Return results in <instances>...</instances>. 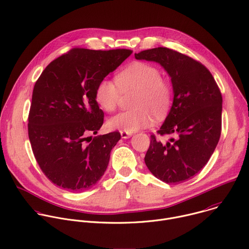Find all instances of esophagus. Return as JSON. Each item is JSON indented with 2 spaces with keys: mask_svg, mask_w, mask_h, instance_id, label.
Masks as SVG:
<instances>
[{
  "mask_svg": "<svg viewBox=\"0 0 249 249\" xmlns=\"http://www.w3.org/2000/svg\"><path fill=\"white\" fill-rule=\"evenodd\" d=\"M120 134H121V137L123 139H128L130 138L133 134L132 133H129V132H125V131H120Z\"/></svg>",
  "mask_w": 249,
  "mask_h": 249,
  "instance_id": "34e87169",
  "label": "esophagus"
}]
</instances>
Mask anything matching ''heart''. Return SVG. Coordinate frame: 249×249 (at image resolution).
I'll use <instances>...</instances> for the list:
<instances>
[{
	"instance_id": "heart-1",
	"label": "heart",
	"mask_w": 249,
	"mask_h": 249,
	"mask_svg": "<svg viewBox=\"0 0 249 249\" xmlns=\"http://www.w3.org/2000/svg\"><path fill=\"white\" fill-rule=\"evenodd\" d=\"M136 90L131 106L135 108L122 111L109 118L107 125L112 130L133 133L148 127L152 115L160 118L170 107L173 90L169 83L161 78V72L155 65L135 61L116 75V80L103 78L96 87L95 97L100 107L113 111L122 92Z\"/></svg>"
}]
</instances>
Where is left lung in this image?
Segmentation results:
<instances>
[{"mask_svg": "<svg viewBox=\"0 0 249 249\" xmlns=\"http://www.w3.org/2000/svg\"><path fill=\"white\" fill-rule=\"evenodd\" d=\"M137 59L158 62L171 77L174 99L157 131L171 136L161 142L151 135L144 156L148 170L167 184L192 179L208 162L221 136L222 95L210 71L199 61L168 48L135 53Z\"/></svg>", "mask_w": 249, "mask_h": 249, "instance_id": "8db88e82", "label": "left lung"}]
</instances>
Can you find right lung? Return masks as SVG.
Instances as JSON below:
<instances>
[{"label":"right lung","instance_id":"obj_1","mask_svg":"<svg viewBox=\"0 0 249 249\" xmlns=\"http://www.w3.org/2000/svg\"><path fill=\"white\" fill-rule=\"evenodd\" d=\"M131 53L126 49L74 48L53 60L36 81L28 136L41 170L55 186L83 192L105 174L121 135L89 137L98 133L105 117L95 91Z\"/></svg>","mask_w":249,"mask_h":249}]
</instances>
